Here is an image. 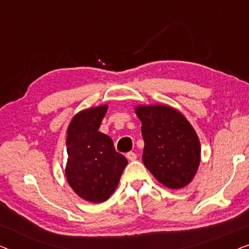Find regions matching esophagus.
Returning a JSON list of instances; mask_svg holds the SVG:
<instances>
[{
	"label": "esophagus",
	"mask_w": 249,
	"mask_h": 249,
	"mask_svg": "<svg viewBox=\"0 0 249 249\" xmlns=\"http://www.w3.org/2000/svg\"><path fill=\"white\" fill-rule=\"evenodd\" d=\"M127 159L129 160V161H135L136 159H137V155H136V153H134V152H129V153H127Z\"/></svg>",
	"instance_id": "obj_1"
}]
</instances>
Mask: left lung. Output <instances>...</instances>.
I'll return each instance as SVG.
<instances>
[{"instance_id": "1", "label": "left lung", "mask_w": 249, "mask_h": 249, "mask_svg": "<svg viewBox=\"0 0 249 249\" xmlns=\"http://www.w3.org/2000/svg\"><path fill=\"white\" fill-rule=\"evenodd\" d=\"M135 112L142 121L146 168L168 188L188 185L200 162L199 139L189 121L168 105H138Z\"/></svg>"}]
</instances>
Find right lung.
<instances>
[{"label": "right lung", "mask_w": 249, "mask_h": 249, "mask_svg": "<svg viewBox=\"0 0 249 249\" xmlns=\"http://www.w3.org/2000/svg\"><path fill=\"white\" fill-rule=\"evenodd\" d=\"M107 111L104 104L78 112L67 132V180L78 196L91 203L104 202L113 194L128 164L112 139L98 131Z\"/></svg>", "instance_id": "1"}]
</instances>
